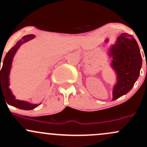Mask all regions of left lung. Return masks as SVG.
Instances as JSON below:
<instances>
[{
    "mask_svg": "<svg viewBox=\"0 0 147 147\" xmlns=\"http://www.w3.org/2000/svg\"><path fill=\"white\" fill-rule=\"evenodd\" d=\"M112 57L111 67L117 75V83L113 87V99L127 94L140 76L142 64L138 44L133 36L123 33L117 38L109 50Z\"/></svg>",
    "mask_w": 147,
    "mask_h": 147,
    "instance_id": "8db88e82",
    "label": "left lung"
}]
</instances>
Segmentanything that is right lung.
I'll return each mask as SVG.
<instances>
[{
    "label": "right lung",
    "mask_w": 147,
    "mask_h": 147,
    "mask_svg": "<svg viewBox=\"0 0 147 147\" xmlns=\"http://www.w3.org/2000/svg\"><path fill=\"white\" fill-rule=\"evenodd\" d=\"M34 38H35V36L30 34V35L24 36L21 40H19L16 45L12 47L7 52L3 59L2 69H1V97H3L6 102L8 105L23 110L34 109L40 105H34V104H31L28 102L17 100L15 99V96L12 94L10 88H9V85H10V83H9V74H10L12 59H13L17 50L23 43L29 41Z\"/></svg>",
    "instance_id": "right-lung-1"
}]
</instances>
